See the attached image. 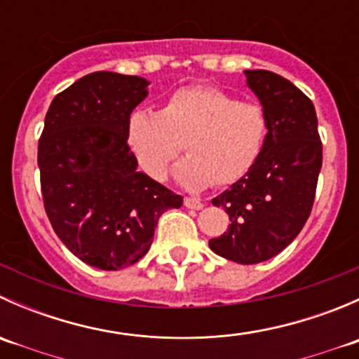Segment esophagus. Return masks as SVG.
Masks as SVG:
<instances>
[{
	"instance_id": "1",
	"label": "esophagus",
	"mask_w": 359,
	"mask_h": 359,
	"mask_svg": "<svg viewBox=\"0 0 359 359\" xmlns=\"http://www.w3.org/2000/svg\"><path fill=\"white\" fill-rule=\"evenodd\" d=\"M184 205L191 210H201L203 208V203L198 200V198H186V200H184Z\"/></svg>"
}]
</instances>
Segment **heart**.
Returning <instances> with one entry per match:
<instances>
[{
    "mask_svg": "<svg viewBox=\"0 0 359 359\" xmlns=\"http://www.w3.org/2000/svg\"><path fill=\"white\" fill-rule=\"evenodd\" d=\"M269 135L266 109L215 86H189L170 95L161 112L139 109L128 119L126 140L144 173L165 180L182 144L187 158L175 180L189 191L215 182L229 186L262 156Z\"/></svg>",
    "mask_w": 359,
    "mask_h": 359,
    "instance_id": "1",
    "label": "heart"
}]
</instances>
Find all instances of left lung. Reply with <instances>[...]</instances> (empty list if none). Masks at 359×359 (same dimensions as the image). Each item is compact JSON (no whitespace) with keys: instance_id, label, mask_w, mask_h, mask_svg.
Here are the masks:
<instances>
[{"instance_id":"1","label":"left lung","mask_w":359,"mask_h":359,"mask_svg":"<svg viewBox=\"0 0 359 359\" xmlns=\"http://www.w3.org/2000/svg\"><path fill=\"white\" fill-rule=\"evenodd\" d=\"M269 119L262 156L245 177L213 198L229 227L208 241L217 255L238 264L273 259L302 231L316 193L323 149L313 102L276 72L245 71Z\"/></svg>"}]
</instances>
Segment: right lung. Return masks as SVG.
I'll use <instances>...</instances> for the list:
<instances>
[{"label": "right lung", "mask_w": 359, "mask_h": 359, "mask_svg": "<svg viewBox=\"0 0 359 359\" xmlns=\"http://www.w3.org/2000/svg\"><path fill=\"white\" fill-rule=\"evenodd\" d=\"M140 76L97 71L55 97L46 112L38 166L46 215L71 253L118 271L142 259L163 212L182 196L137 170L126 128L147 97Z\"/></svg>", "instance_id": "1"}]
</instances>
